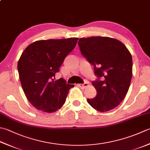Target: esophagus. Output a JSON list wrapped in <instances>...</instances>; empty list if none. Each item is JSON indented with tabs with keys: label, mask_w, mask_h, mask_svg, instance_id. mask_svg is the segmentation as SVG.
<instances>
[{
	"label": "esophagus",
	"mask_w": 150,
	"mask_h": 150,
	"mask_svg": "<svg viewBox=\"0 0 150 150\" xmlns=\"http://www.w3.org/2000/svg\"><path fill=\"white\" fill-rule=\"evenodd\" d=\"M77 85H78L79 87L81 88L85 89L88 86H89V83H88V82H86V83H85L84 84H79Z\"/></svg>",
	"instance_id": "obj_1"
}]
</instances>
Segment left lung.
<instances>
[{
  "label": "left lung",
  "mask_w": 150,
  "mask_h": 150,
  "mask_svg": "<svg viewBox=\"0 0 150 150\" xmlns=\"http://www.w3.org/2000/svg\"><path fill=\"white\" fill-rule=\"evenodd\" d=\"M78 44L82 54L94 66V73L102 81L92 82L97 91L88 103L104 112L118 107L128 92L133 75V60L124 43L112 38H82Z\"/></svg>",
  "instance_id": "obj_1"
}]
</instances>
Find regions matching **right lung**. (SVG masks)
I'll return each instance as SVG.
<instances>
[{
    "mask_svg": "<svg viewBox=\"0 0 150 150\" xmlns=\"http://www.w3.org/2000/svg\"><path fill=\"white\" fill-rule=\"evenodd\" d=\"M78 40L36 41L23 52L17 64L19 79L26 98L36 109L54 112L65 103L74 86L66 84L62 78L56 80L55 75Z\"/></svg>",
    "mask_w": 150,
    "mask_h": 150,
    "instance_id": "add662e5",
    "label": "right lung"
}]
</instances>
